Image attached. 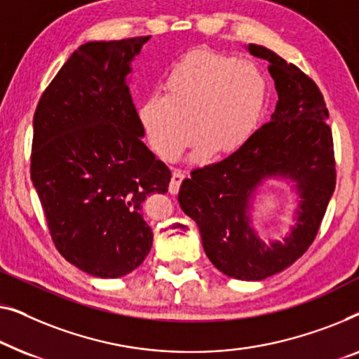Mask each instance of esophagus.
<instances>
[{"instance_id": "34e87169", "label": "esophagus", "mask_w": 359, "mask_h": 359, "mask_svg": "<svg viewBox=\"0 0 359 359\" xmlns=\"http://www.w3.org/2000/svg\"><path fill=\"white\" fill-rule=\"evenodd\" d=\"M184 172H182V170H177L175 169L174 172H172V179H170V184H169V191L172 195H175L179 191V187H180V184H182V180H184Z\"/></svg>"}]
</instances>
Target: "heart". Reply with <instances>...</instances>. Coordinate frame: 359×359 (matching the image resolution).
<instances>
[{
  "label": "heart",
  "instance_id": "obj_1",
  "mask_svg": "<svg viewBox=\"0 0 359 359\" xmlns=\"http://www.w3.org/2000/svg\"><path fill=\"white\" fill-rule=\"evenodd\" d=\"M164 90L144 99L138 117L149 148L165 161L177 158L194 133L201 151L234 153L254 135L266 102V79L255 63L206 50L175 65Z\"/></svg>",
  "mask_w": 359,
  "mask_h": 359
}]
</instances>
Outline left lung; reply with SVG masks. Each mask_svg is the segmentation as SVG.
Masks as SVG:
<instances>
[{
	"label": "left lung",
	"instance_id": "left-lung-1",
	"mask_svg": "<svg viewBox=\"0 0 359 359\" xmlns=\"http://www.w3.org/2000/svg\"><path fill=\"white\" fill-rule=\"evenodd\" d=\"M266 60L278 93L269 123L223 161L194 169L179 190V203L198 226L203 249L216 269L236 280L260 281L280 273L309 249L335 190V158L329 110L319 88L271 50L249 43ZM293 182L297 223L281 241L265 243L251 210L263 182Z\"/></svg>",
	"mask_w": 359,
	"mask_h": 359
}]
</instances>
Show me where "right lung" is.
I'll use <instances>...</instances> for the list:
<instances>
[{
    "label": "right lung",
    "instance_id": "obj_1",
    "mask_svg": "<svg viewBox=\"0 0 359 359\" xmlns=\"http://www.w3.org/2000/svg\"><path fill=\"white\" fill-rule=\"evenodd\" d=\"M149 39L81 45L34 115L30 179L50 236L69 264L99 278L143 264L153 245L143 201L165 194L170 182L168 165L141 140L127 81Z\"/></svg>",
    "mask_w": 359,
    "mask_h": 359
}]
</instances>
